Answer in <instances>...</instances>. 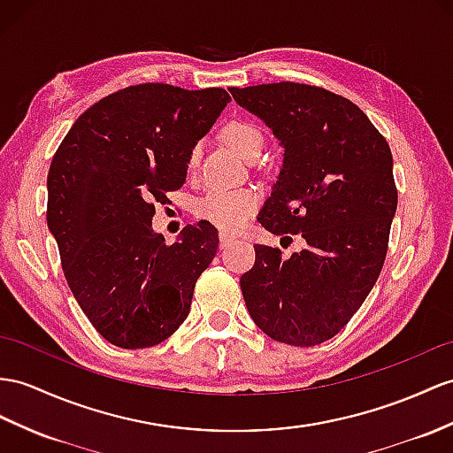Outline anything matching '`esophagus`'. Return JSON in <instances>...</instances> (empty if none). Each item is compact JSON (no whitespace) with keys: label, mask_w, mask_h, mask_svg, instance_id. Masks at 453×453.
I'll return each instance as SVG.
<instances>
[{"label":"esophagus","mask_w":453,"mask_h":453,"mask_svg":"<svg viewBox=\"0 0 453 453\" xmlns=\"http://www.w3.org/2000/svg\"><path fill=\"white\" fill-rule=\"evenodd\" d=\"M233 242H234V238L230 236V234H226V233H220L219 234V248L220 250H226L230 244H233Z\"/></svg>","instance_id":"obj_1"}]
</instances>
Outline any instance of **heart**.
Returning a JSON list of instances; mask_svg holds the SVG:
<instances>
[{
	"label": "heart",
	"instance_id": "obj_1",
	"mask_svg": "<svg viewBox=\"0 0 453 453\" xmlns=\"http://www.w3.org/2000/svg\"><path fill=\"white\" fill-rule=\"evenodd\" d=\"M223 138L238 156L246 161L253 156H261L263 150V132L250 120H233L223 128ZM200 159V148H192L188 156V167L194 169ZM259 205V196L253 190H225L215 188L209 190L203 197L197 200L194 211L196 215L215 225L225 233H238Z\"/></svg>",
	"mask_w": 453,
	"mask_h": 453
}]
</instances>
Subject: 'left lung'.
Returning a JSON list of instances; mask_svg holds the SVG:
<instances>
[{
	"instance_id": "left-lung-1",
	"label": "left lung",
	"mask_w": 453,
	"mask_h": 453,
	"mask_svg": "<svg viewBox=\"0 0 453 453\" xmlns=\"http://www.w3.org/2000/svg\"><path fill=\"white\" fill-rule=\"evenodd\" d=\"M228 90L284 150L259 223L305 240L288 259L256 246V265L240 279L246 307L273 340L321 344L348 325L380 274L398 207L392 151L356 104L325 88L277 82Z\"/></svg>"
}]
</instances>
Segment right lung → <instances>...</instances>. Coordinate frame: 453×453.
Wrapping results in <instances>:
<instances>
[{"label": "right lung", "mask_w": 453, "mask_h": 453, "mask_svg": "<svg viewBox=\"0 0 453 453\" xmlns=\"http://www.w3.org/2000/svg\"><path fill=\"white\" fill-rule=\"evenodd\" d=\"M228 102L223 88L128 86L86 109L55 151L48 228L74 300L119 348L156 346L190 313L217 228L200 220L167 246L153 203L186 182L192 148Z\"/></svg>", "instance_id": "add662e5"}]
</instances>
